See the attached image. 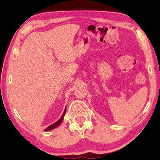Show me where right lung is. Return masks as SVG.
I'll use <instances>...</instances> for the list:
<instances>
[{
  "instance_id": "right-lung-1",
  "label": "right lung",
  "mask_w": 160,
  "mask_h": 160,
  "mask_svg": "<svg viewBox=\"0 0 160 160\" xmlns=\"http://www.w3.org/2000/svg\"><path fill=\"white\" fill-rule=\"evenodd\" d=\"M65 112H66V108H65L64 112H63L62 117H60V119H59L58 121H57V122H55V123L52 124V125H50V126L48 127V128H47V129H45L44 131H49V130H53V129L56 128L57 127H58L59 125H60V124L61 123H62V121H63V117H64V116H65Z\"/></svg>"
}]
</instances>
